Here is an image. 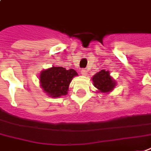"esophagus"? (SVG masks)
<instances>
[{"label":"esophagus","mask_w":151,"mask_h":151,"mask_svg":"<svg viewBox=\"0 0 151 151\" xmlns=\"http://www.w3.org/2000/svg\"><path fill=\"white\" fill-rule=\"evenodd\" d=\"M81 73L82 76H87V74H88V71L86 70V69H83L81 70Z\"/></svg>","instance_id":"34e87169"}]
</instances>
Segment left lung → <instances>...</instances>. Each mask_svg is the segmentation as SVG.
<instances>
[{
  "label": "left lung",
  "instance_id": "left-lung-1",
  "mask_svg": "<svg viewBox=\"0 0 151 151\" xmlns=\"http://www.w3.org/2000/svg\"><path fill=\"white\" fill-rule=\"evenodd\" d=\"M93 86L98 89L97 93H102L108 94L112 92L117 85L116 81H114L109 70H102L97 72L92 77Z\"/></svg>",
  "mask_w": 151,
  "mask_h": 151
}]
</instances>
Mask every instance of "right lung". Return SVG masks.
Instances as JSON below:
<instances>
[{
    "label": "right lung",
    "mask_w": 151,
    "mask_h": 151,
    "mask_svg": "<svg viewBox=\"0 0 151 151\" xmlns=\"http://www.w3.org/2000/svg\"><path fill=\"white\" fill-rule=\"evenodd\" d=\"M78 76L74 69L66 70L62 66H52L42 70L38 78L43 92L52 98H60L68 93L70 83Z\"/></svg>",
    "instance_id": "right-lung-1"
}]
</instances>
